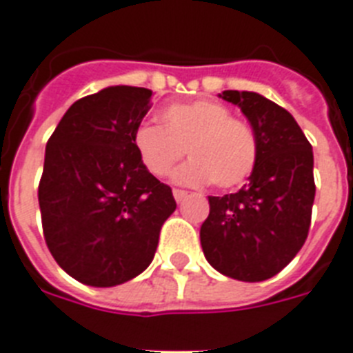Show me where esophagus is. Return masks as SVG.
I'll return each instance as SVG.
<instances>
[{
    "label": "esophagus",
    "mask_w": 353,
    "mask_h": 353,
    "mask_svg": "<svg viewBox=\"0 0 353 353\" xmlns=\"http://www.w3.org/2000/svg\"><path fill=\"white\" fill-rule=\"evenodd\" d=\"M173 196L176 202H183V200L188 198V191H183V189H173Z\"/></svg>",
    "instance_id": "obj_1"
}]
</instances>
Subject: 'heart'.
<instances>
[{
    "label": "heart",
    "instance_id": "b5f03b06",
    "mask_svg": "<svg viewBox=\"0 0 353 353\" xmlns=\"http://www.w3.org/2000/svg\"><path fill=\"white\" fill-rule=\"evenodd\" d=\"M162 126L142 124L135 130L133 144L151 174L165 176L180 159L191 162L174 173L180 183L212 182L220 189L238 188L254 171L258 139L254 130L231 110L214 101L174 103L160 112Z\"/></svg>",
    "mask_w": 353,
    "mask_h": 353
}]
</instances>
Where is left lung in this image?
<instances>
[{
  "label": "left lung",
  "mask_w": 353,
  "mask_h": 353,
  "mask_svg": "<svg viewBox=\"0 0 353 353\" xmlns=\"http://www.w3.org/2000/svg\"><path fill=\"white\" fill-rule=\"evenodd\" d=\"M258 139V160L238 193L209 196L200 227L205 260L223 276L263 281L283 270L308 236L314 183L312 145L285 110L254 92L225 90Z\"/></svg>",
  "instance_id": "8db88e82"
}]
</instances>
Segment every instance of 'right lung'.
Wrapping results in <instances>:
<instances>
[{"label": "right lung", "mask_w": 353, "mask_h": 353, "mask_svg": "<svg viewBox=\"0 0 353 353\" xmlns=\"http://www.w3.org/2000/svg\"><path fill=\"white\" fill-rule=\"evenodd\" d=\"M151 97L137 86L86 95L46 142L37 191L45 241L61 269L90 287L144 272L176 209L170 185L145 170L133 144Z\"/></svg>", "instance_id": "right-lung-1"}]
</instances>
